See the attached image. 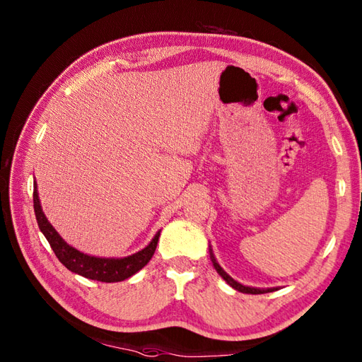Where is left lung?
<instances>
[{
	"mask_svg": "<svg viewBox=\"0 0 362 362\" xmlns=\"http://www.w3.org/2000/svg\"><path fill=\"white\" fill-rule=\"evenodd\" d=\"M210 259H211V263H213V267L216 269L218 274L222 276V279H224L233 289L240 291V292H244V294H266V292H274V291L279 289V288H252V286H245V284H241L240 281H236L235 279H232V276H230L224 271V269L219 266V263L216 261V257H214V253H213L211 245H210Z\"/></svg>",
	"mask_w": 362,
	"mask_h": 362,
	"instance_id": "8db88e82",
	"label": "left lung"
}]
</instances>
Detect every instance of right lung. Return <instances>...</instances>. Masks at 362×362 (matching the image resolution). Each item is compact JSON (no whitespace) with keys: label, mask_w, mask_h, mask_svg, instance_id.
I'll list each match as a JSON object with an SVG mask.
<instances>
[{"label":"right lung","mask_w":362,"mask_h":362,"mask_svg":"<svg viewBox=\"0 0 362 362\" xmlns=\"http://www.w3.org/2000/svg\"><path fill=\"white\" fill-rule=\"evenodd\" d=\"M34 211L37 218V224L40 232L48 240L51 249L56 253L60 263H62L68 271H71L78 275L86 276L90 280H98L104 283H115L122 281L136 274L149 263L153 252L157 249L158 236L161 230L152 238V241L146 245L144 249L138 250L132 255L122 258H105V257H93L88 253H83L73 245L68 244L62 236L57 233V230L51 226V222L46 219L42 210L40 199H38L37 183L34 182Z\"/></svg>","instance_id":"right-lung-1"}]
</instances>
